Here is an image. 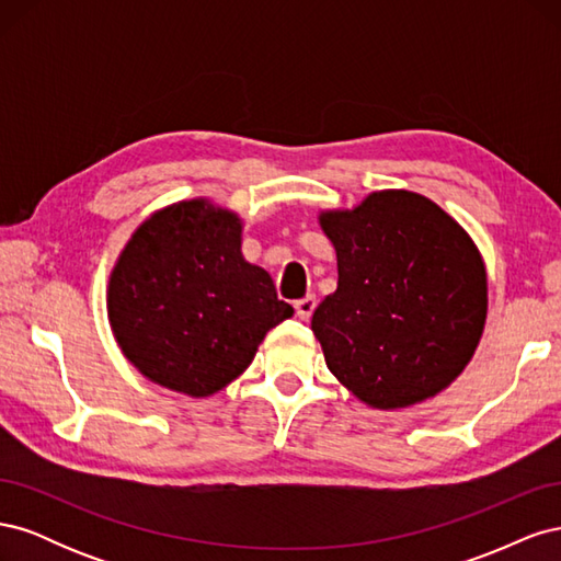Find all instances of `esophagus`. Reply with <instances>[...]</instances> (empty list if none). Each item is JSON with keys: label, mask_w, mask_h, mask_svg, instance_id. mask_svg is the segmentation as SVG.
<instances>
[{"label": "esophagus", "mask_w": 561, "mask_h": 561, "mask_svg": "<svg viewBox=\"0 0 561 561\" xmlns=\"http://www.w3.org/2000/svg\"><path fill=\"white\" fill-rule=\"evenodd\" d=\"M316 297L313 295H307V297H301V299H297L295 301V311H297V316L301 318V320H309L311 316H313V311H316Z\"/></svg>", "instance_id": "1"}]
</instances>
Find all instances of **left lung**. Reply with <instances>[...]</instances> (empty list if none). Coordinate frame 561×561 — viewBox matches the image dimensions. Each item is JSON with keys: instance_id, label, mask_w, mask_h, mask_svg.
Masks as SVG:
<instances>
[{"instance_id": "1", "label": "left lung", "mask_w": 561, "mask_h": 561, "mask_svg": "<svg viewBox=\"0 0 561 561\" xmlns=\"http://www.w3.org/2000/svg\"><path fill=\"white\" fill-rule=\"evenodd\" d=\"M339 283L311 330L332 375L379 410L449 386L472 358L486 318L478 248L426 196L377 192L355 210L322 213Z\"/></svg>"}]
</instances>
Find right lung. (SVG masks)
Segmentation results:
<instances>
[{
  "instance_id": "add662e5",
  "label": "right lung",
  "mask_w": 561,
  "mask_h": 561,
  "mask_svg": "<svg viewBox=\"0 0 561 561\" xmlns=\"http://www.w3.org/2000/svg\"><path fill=\"white\" fill-rule=\"evenodd\" d=\"M107 309L126 358L194 398L243 375L264 334L295 313L266 271L243 260L239 217L203 201L165 208L133 233Z\"/></svg>"
}]
</instances>
